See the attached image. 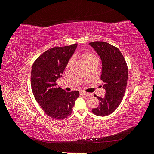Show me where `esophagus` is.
<instances>
[{"instance_id":"34e87169","label":"esophagus","mask_w":154,"mask_h":154,"mask_svg":"<svg viewBox=\"0 0 154 154\" xmlns=\"http://www.w3.org/2000/svg\"><path fill=\"white\" fill-rule=\"evenodd\" d=\"M80 93V95H82V96H90L89 93L84 92V91H81Z\"/></svg>"}]
</instances>
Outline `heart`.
<instances>
[{
  "mask_svg": "<svg viewBox=\"0 0 154 154\" xmlns=\"http://www.w3.org/2000/svg\"><path fill=\"white\" fill-rule=\"evenodd\" d=\"M82 58L83 60V61L85 62V63H87L88 62L91 61V60H92L97 59V57H96V55L94 54L93 53L87 52V53H85L83 54ZM72 59H71L69 60L68 63H67V66H70V64L72 63Z\"/></svg>",
  "mask_w": 154,
  "mask_h": 154,
  "instance_id": "obj_1",
  "label": "heart"
}]
</instances>
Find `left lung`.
<instances>
[{"label":"left lung","mask_w":154,"mask_h":154,"mask_svg":"<svg viewBox=\"0 0 154 154\" xmlns=\"http://www.w3.org/2000/svg\"><path fill=\"white\" fill-rule=\"evenodd\" d=\"M100 57L102 62L101 80L106 91L104 97L94 96L100 100V106L93 109V114L108 116L116 110L122 101L128 80V67L118 48L103 41L89 43Z\"/></svg>","instance_id":"obj_1"}]
</instances>
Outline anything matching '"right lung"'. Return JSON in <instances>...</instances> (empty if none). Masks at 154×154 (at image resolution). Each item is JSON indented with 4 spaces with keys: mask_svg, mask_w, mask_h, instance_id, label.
<instances>
[{
    "mask_svg": "<svg viewBox=\"0 0 154 154\" xmlns=\"http://www.w3.org/2000/svg\"><path fill=\"white\" fill-rule=\"evenodd\" d=\"M77 44L47 50L32 64L31 85L36 101L51 118L63 119L71 114L79 91L66 92L57 87L69 60L75 51Z\"/></svg>",
    "mask_w": 154,
    "mask_h": 154,
    "instance_id": "add662e5",
    "label": "right lung"
}]
</instances>
